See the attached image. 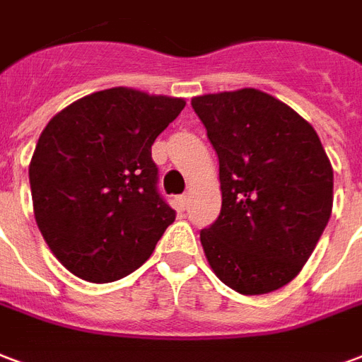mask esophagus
<instances>
[{"label":"esophagus","instance_id":"obj_1","mask_svg":"<svg viewBox=\"0 0 362 362\" xmlns=\"http://www.w3.org/2000/svg\"><path fill=\"white\" fill-rule=\"evenodd\" d=\"M176 202H178V207L180 209H186L188 207V202H189V197L186 194L184 195H178V199H176Z\"/></svg>","mask_w":362,"mask_h":362}]
</instances>
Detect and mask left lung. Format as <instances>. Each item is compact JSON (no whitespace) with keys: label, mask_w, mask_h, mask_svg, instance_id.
Returning a JSON list of instances; mask_svg holds the SVG:
<instances>
[{"label":"left lung","mask_w":362,"mask_h":362,"mask_svg":"<svg viewBox=\"0 0 362 362\" xmlns=\"http://www.w3.org/2000/svg\"><path fill=\"white\" fill-rule=\"evenodd\" d=\"M218 155L222 207L199 232L215 274L243 296L299 274L332 213L334 173L318 134L253 88L192 99Z\"/></svg>","instance_id":"1"}]
</instances>
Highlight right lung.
Returning a JSON list of instances; mask_svg holds the SVG:
<instances>
[{
    "label": "right lung",
    "mask_w": 362,
    "mask_h": 362,
    "mask_svg": "<svg viewBox=\"0 0 362 362\" xmlns=\"http://www.w3.org/2000/svg\"><path fill=\"white\" fill-rule=\"evenodd\" d=\"M184 105L180 98L111 88L47 122L28 168L34 216L72 274L115 282L153 253L176 211L159 192L151 146Z\"/></svg>",
    "instance_id": "add662e5"
}]
</instances>
